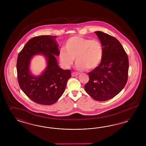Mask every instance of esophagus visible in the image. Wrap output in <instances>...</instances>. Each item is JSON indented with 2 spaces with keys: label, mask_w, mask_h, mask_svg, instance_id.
I'll return each mask as SVG.
<instances>
[{
  "label": "esophagus",
  "mask_w": 146,
  "mask_h": 146,
  "mask_svg": "<svg viewBox=\"0 0 146 146\" xmlns=\"http://www.w3.org/2000/svg\"><path fill=\"white\" fill-rule=\"evenodd\" d=\"M78 75H79V73H76V72H73V73H72V76H73V77L76 76H78Z\"/></svg>",
  "instance_id": "34e87169"
}]
</instances>
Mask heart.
Segmentation results:
<instances>
[{"label": "heart", "instance_id": "1", "mask_svg": "<svg viewBox=\"0 0 146 146\" xmlns=\"http://www.w3.org/2000/svg\"><path fill=\"white\" fill-rule=\"evenodd\" d=\"M65 49H61L59 58L62 66L70 68L74 62L79 71L92 70L96 68L102 60L103 49L98 40H90L79 36H73L67 40Z\"/></svg>", "mask_w": 146, "mask_h": 146}]
</instances>
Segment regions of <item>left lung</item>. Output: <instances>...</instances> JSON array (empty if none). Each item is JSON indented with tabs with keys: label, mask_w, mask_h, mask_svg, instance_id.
<instances>
[{
	"label": "left lung",
	"mask_w": 146,
	"mask_h": 146,
	"mask_svg": "<svg viewBox=\"0 0 146 146\" xmlns=\"http://www.w3.org/2000/svg\"><path fill=\"white\" fill-rule=\"evenodd\" d=\"M103 49L102 62L88 73L89 80L84 86L89 95L98 101L115 96L123 89L128 78V56L119 41L102 31L95 32Z\"/></svg>",
	"instance_id": "left-lung-1"
}]
</instances>
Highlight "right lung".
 Masks as SVG:
<instances>
[{"label": "right lung", "mask_w": 146, "mask_h": 146, "mask_svg": "<svg viewBox=\"0 0 146 146\" xmlns=\"http://www.w3.org/2000/svg\"><path fill=\"white\" fill-rule=\"evenodd\" d=\"M56 36L42 35L29 40L18 55L17 64L18 80L20 88L31 100L42 105H51L57 101L64 92L70 70H62L56 56L59 50ZM42 55L47 65L38 76L33 75L30 68L32 59Z\"/></svg>", "instance_id": "obj_1"}]
</instances>
